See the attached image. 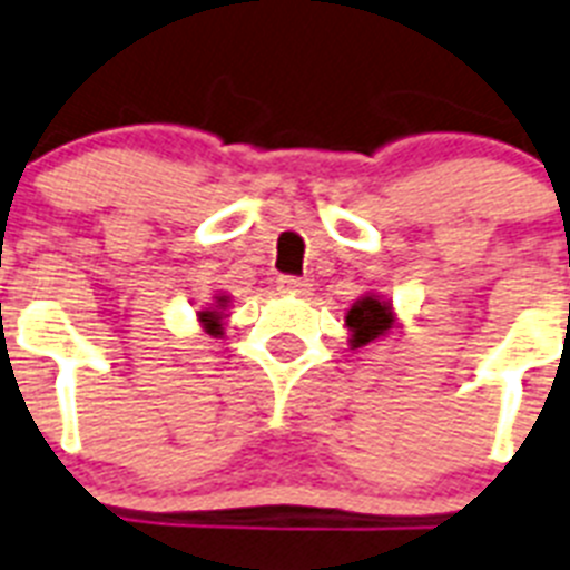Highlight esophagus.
<instances>
[{
	"label": "esophagus",
	"mask_w": 570,
	"mask_h": 570,
	"mask_svg": "<svg viewBox=\"0 0 570 570\" xmlns=\"http://www.w3.org/2000/svg\"><path fill=\"white\" fill-rule=\"evenodd\" d=\"M277 289L281 293H289V295H307L309 293V284L304 277H295V275H281L277 277Z\"/></svg>",
	"instance_id": "obj_1"
}]
</instances>
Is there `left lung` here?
<instances>
[{
  "label": "left lung",
  "mask_w": 570,
  "mask_h": 570,
  "mask_svg": "<svg viewBox=\"0 0 570 570\" xmlns=\"http://www.w3.org/2000/svg\"><path fill=\"white\" fill-rule=\"evenodd\" d=\"M391 322H394V315H391L389 304H380L376 298L356 301L347 313V327L353 330V347H362V344L380 338L391 327Z\"/></svg>",
  "instance_id": "1"
}]
</instances>
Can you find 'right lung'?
Wrapping results in <instances>:
<instances>
[{"mask_svg": "<svg viewBox=\"0 0 570 570\" xmlns=\"http://www.w3.org/2000/svg\"><path fill=\"white\" fill-rule=\"evenodd\" d=\"M203 322L208 333H219V318L214 313H203Z\"/></svg>", "mask_w": 570, "mask_h": 570, "instance_id": "add662e5", "label": "right lung"}]
</instances>
